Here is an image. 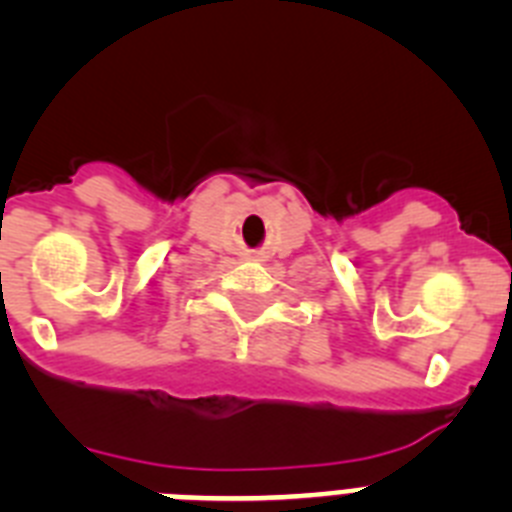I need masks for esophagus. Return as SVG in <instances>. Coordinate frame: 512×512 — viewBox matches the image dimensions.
<instances>
[{
  "label": "esophagus",
  "instance_id": "esophagus-1",
  "mask_svg": "<svg viewBox=\"0 0 512 512\" xmlns=\"http://www.w3.org/2000/svg\"><path fill=\"white\" fill-rule=\"evenodd\" d=\"M253 259H259V256H253Z\"/></svg>",
  "mask_w": 512,
  "mask_h": 512
}]
</instances>
